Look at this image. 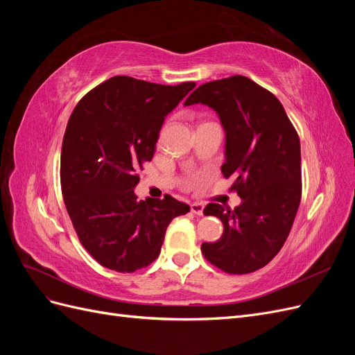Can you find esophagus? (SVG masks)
Returning a JSON list of instances; mask_svg holds the SVG:
<instances>
[{
  "label": "esophagus",
  "instance_id": "34e87169",
  "mask_svg": "<svg viewBox=\"0 0 355 355\" xmlns=\"http://www.w3.org/2000/svg\"><path fill=\"white\" fill-rule=\"evenodd\" d=\"M191 211L197 214V216H202V211H204V204L201 202H194L191 204Z\"/></svg>",
  "mask_w": 355,
  "mask_h": 355
}]
</instances>
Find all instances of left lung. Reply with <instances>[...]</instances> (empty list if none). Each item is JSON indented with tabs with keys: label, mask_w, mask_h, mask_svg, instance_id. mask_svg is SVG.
Instances as JSON below:
<instances>
[{
	"label": "left lung",
	"mask_w": 355,
	"mask_h": 355,
	"mask_svg": "<svg viewBox=\"0 0 355 355\" xmlns=\"http://www.w3.org/2000/svg\"><path fill=\"white\" fill-rule=\"evenodd\" d=\"M218 112L227 133L222 175L232 178L239 207L210 202L204 214L223 223L216 243H202L206 259L227 274H250L270 263L288 237L302 196L300 142L275 96L243 75L201 84L185 105Z\"/></svg>",
	"instance_id": "1"
}]
</instances>
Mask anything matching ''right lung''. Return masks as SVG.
I'll return each instance as SVG.
<instances>
[{
    "mask_svg": "<svg viewBox=\"0 0 355 355\" xmlns=\"http://www.w3.org/2000/svg\"><path fill=\"white\" fill-rule=\"evenodd\" d=\"M194 87L116 75L72 111L62 142V196L80 243L102 266L125 274L151 265L171 219L189 211L168 196L137 201L133 189L164 116Z\"/></svg>",
    "mask_w": 355,
    "mask_h": 355,
    "instance_id": "obj_1",
    "label": "right lung"
}]
</instances>
